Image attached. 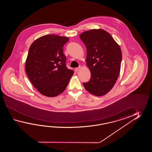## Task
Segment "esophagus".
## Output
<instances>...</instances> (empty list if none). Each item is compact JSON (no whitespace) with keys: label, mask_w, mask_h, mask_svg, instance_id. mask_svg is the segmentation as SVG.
<instances>
[{"label":"esophagus","mask_w":152,"mask_h":152,"mask_svg":"<svg viewBox=\"0 0 152 152\" xmlns=\"http://www.w3.org/2000/svg\"><path fill=\"white\" fill-rule=\"evenodd\" d=\"M80 67H77V68H75V72L79 71L80 70Z\"/></svg>","instance_id":"34e87169"}]
</instances>
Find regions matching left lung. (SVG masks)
<instances>
[{
	"label": "left lung",
	"instance_id": "obj_1",
	"mask_svg": "<svg viewBox=\"0 0 152 152\" xmlns=\"http://www.w3.org/2000/svg\"><path fill=\"white\" fill-rule=\"evenodd\" d=\"M79 37L86 47V65L91 74L90 81L83 85L89 93L102 96L113 88L120 75L122 60L120 45L103 29L87 30Z\"/></svg>",
	"mask_w": 152,
	"mask_h": 152
}]
</instances>
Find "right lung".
<instances>
[{
    "instance_id": "1",
    "label": "right lung",
    "mask_w": 152,
    "mask_h": 152,
    "mask_svg": "<svg viewBox=\"0 0 152 152\" xmlns=\"http://www.w3.org/2000/svg\"><path fill=\"white\" fill-rule=\"evenodd\" d=\"M69 38L50 34L35 39L29 48L26 59V72L39 92L54 97L66 90L74 74L66 66L63 51Z\"/></svg>"
}]
</instances>
